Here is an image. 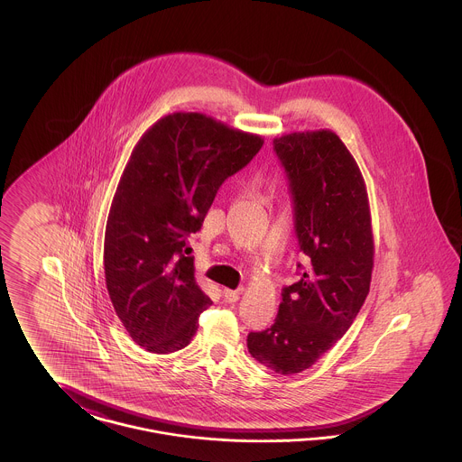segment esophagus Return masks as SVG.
<instances>
[{
    "label": "esophagus",
    "mask_w": 462,
    "mask_h": 462,
    "mask_svg": "<svg viewBox=\"0 0 462 462\" xmlns=\"http://www.w3.org/2000/svg\"><path fill=\"white\" fill-rule=\"evenodd\" d=\"M241 298V291H234V289H223V300L226 303H236Z\"/></svg>",
    "instance_id": "esophagus-1"
}]
</instances>
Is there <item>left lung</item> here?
Returning <instances> with one entry per match:
<instances>
[{"mask_svg":"<svg viewBox=\"0 0 462 462\" xmlns=\"http://www.w3.org/2000/svg\"><path fill=\"white\" fill-rule=\"evenodd\" d=\"M273 149L291 181L308 264L300 282L282 289L273 326L249 332L247 350L286 375L311 367L350 329L369 294L374 236L364 176L336 133H287Z\"/></svg>","mask_w":462,"mask_h":462,"instance_id":"left-lung-1","label":"left lung"}]
</instances>
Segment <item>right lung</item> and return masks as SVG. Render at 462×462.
Wrapping results in <instances>:
<instances>
[{
	"instance_id": "obj_1",
	"label": "right lung",
	"mask_w": 462,
	"mask_h": 462,
	"mask_svg": "<svg viewBox=\"0 0 462 462\" xmlns=\"http://www.w3.org/2000/svg\"><path fill=\"white\" fill-rule=\"evenodd\" d=\"M263 142L200 112H173L134 145L110 204L104 270L112 307L147 352L185 348L211 307L185 241L202 226L221 183Z\"/></svg>"
}]
</instances>
